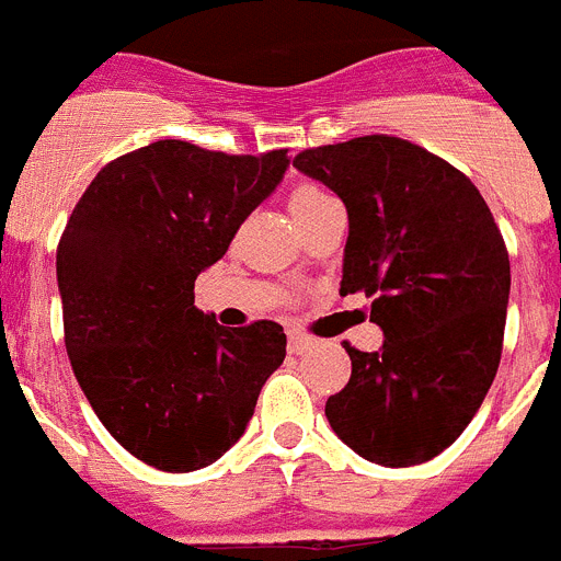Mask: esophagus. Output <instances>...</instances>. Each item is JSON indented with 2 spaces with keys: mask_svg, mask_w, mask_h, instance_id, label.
<instances>
[{
  "mask_svg": "<svg viewBox=\"0 0 561 561\" xmlns=\"http://www.w3.org/2000/svg\"><path fill=\"white\" fill-rule=\"evenodd\" d=\"M310 347H316V339H310V335L305 333H287V350L294 355H301V353H308Z\"/></svg>",
  "mask_w": 561,
  "mask_h": 561,
  "instance_id": "esophagus-1",
  "label": "esophagus"
}]
</instances>
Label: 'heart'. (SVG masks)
Masks as SVG:
<instances>
[{
    "label": "heart",
    "mask_w": 561,
    "mask_h": 561,
    "mask_svg": "<svg viewBox=\"0 0 561 561\" xmlns=\"http://www.w3.org/2000/svg\"><path fill=\"white\" fill-rule=\"evenodd\" d=\"M324 199H330V194L324 192V188L313 186V183H305V186H296L294 192H290L287 206H290L294 217H299L301 211H308V208L319 206V203H324Z\"/></svg>",
    "instance_id": "obj_1"
}]
</instances>
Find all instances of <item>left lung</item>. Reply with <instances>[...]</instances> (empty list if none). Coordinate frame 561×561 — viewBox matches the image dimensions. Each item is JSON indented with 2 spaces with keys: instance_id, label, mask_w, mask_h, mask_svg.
Segmentation results:
<instances>
[{
  "instance_id": "8db88e82",
  "label": "left lung",
  "mask_w": 561,
  "mask_h": 561,
  "mask_svg": "<svg viewBox=\"0 0 561 561\" xmlns=\"http://www.w3.org/2000/svg\"><path fill=\"white\" fill-rule=\"evenodd\" d=\"M347 206L341 294L373 296L383 347L344 341L353 375L328 398L335 435L364 460L403 469L449 449L503 355L511 262L483 194L455 165L392 135L296 154Z\"/></svg>"
}]
</instances>
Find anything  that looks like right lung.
Masks as SVG:
<instances>
[{
  "label": "right lung",
  "mask_w": 561,
  "mask_h": 561,
  "mask_svg": "<svg viewBox=\"0 0 561 561\" xmlns=\"http://www.w3.org/2000/svg\"><path fill=\"white\" fill-rule=\"evenodd\" d=\"M287 149L208 152L158 140L95 174L58 240L72 373L115 440L160 471H197L240 440L285 362L276 321L222 328L194 279L285 174Z\"/></svg>",
  "instance_id": "obj_1"
}]
</instances>
